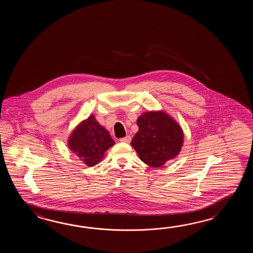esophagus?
<instances>
[{
	"label": "esophagus",
	"instance_id": "34e87169",
	"mask_svg": "<svg viewBox=\"0 0 253 253\" xmlns=\"http://www.w3.org/2000/svg\"><path fill=\"white\" fill-rule=\"evenodd\" d=\"M130 141H131L130 135H126V137H123V138L120 139V142H122V143H130Z\"/></svg>",
	"mask_w": 253,
	"mask_h": 253
}]
</instances>
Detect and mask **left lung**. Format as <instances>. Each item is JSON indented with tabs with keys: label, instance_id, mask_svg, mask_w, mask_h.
Returning a JSON list of instances; mask_svg holds the SVG:
<instances>
[{
	"label": "left lung",
	"instance_id": "left-lung-1",
	"mask_svg": "<svg viewBox=\"0 0 253 253\" xmlns=\"http://www.w3.org/2000/svg\"><path fill=\"white\" fill-rule=\"evenodd\" d=\"M138 131L131 145L141 161L152 167H161L179 155L183 145L181 126L167 112L147 111L136 120Z\"/></svg>",
	"mask_w": 253,
	"mask_h": 253
}]
</instances>
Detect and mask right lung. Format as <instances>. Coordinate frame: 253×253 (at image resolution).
<instances>
[{
    "mask_svg": "<svg viewBox=\"0 0 253 253\" xmlns=\"http://www.w3.org/2000/svg\"><path fill=\"white\" fill-rule=\"evenodd\" d=\"M114 145L109 132L97 122L94 115L77 125L68 139L70 150L88 167L102 161L105 152Z\"/></svg>",
    "mask_w": 253,
    "mask_h": 253,
    "instance_id": "right-lung-1",
    "label": "right lung"
}]
</instances>
